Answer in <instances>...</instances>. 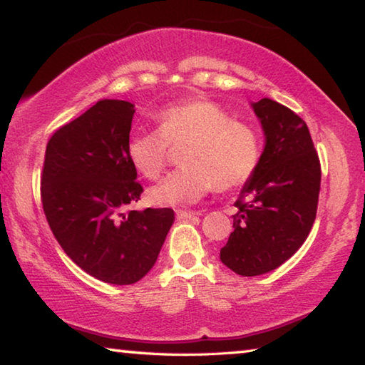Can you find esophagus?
<instances>
[{
	"label": "esophagus",
	"instance_id": "obj_1",
	"mask_svg": "<svg viewBox=\"0 0 365 365\" xmlns=\"http://www.w3.org/2000/svg\"><path fill=\"white\" fill-rule=\"evenodd\" d=\"M197 215H200L199 212H186V210H178L176 212V217L179 220H187V218H194Z\"/></svg>",
	"mask_w": 365,
	"mask_h": 365
}]
</instances>
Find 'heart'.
Returning a JSON list of instances; mask_svg holds the SVG:
<instances>
[{"label": "heart", "mask_w": 365, "mask_h": 365, "mask_svg": "<svg viewBox=\"0 0 365 365\" xmlns=\"http://www.w3.org/2000/svg\"><path fill=\"white\" fill-rule=\"evenodd\" d=\"M153 121L157 130H137L128 139V157L140 175L157 179L168 163L171 147L184 145V166L148 190L153 204L192 205L215 186L220 190L244 186L259 170V133L212 100L194 97L170 103L155 113Z\"/></svg>", "instance_id": "obj_1"}]
</instances>
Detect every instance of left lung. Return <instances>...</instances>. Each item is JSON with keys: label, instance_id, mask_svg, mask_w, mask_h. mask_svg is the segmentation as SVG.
Wrapping results in <instances>:
<instances>
[{"label": "left lung", "instance_id": "left-lung-1", "mask_svg": "<svg viewBox=\"0 0 365 365\" xmlns=\"http://www.w3.org/2000/svg\"><path fill=\"white\" fill-rule=\"evenodd\" d=\"M265 133L259 170L235 202V231L220 259L242 277L283 265L306 241L315 222L320 160L307 124L270 98L252 105Z\"/></svg>", "mask_w": 365, "mask_h": 365}]
</instances>
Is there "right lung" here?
Here are the masks:
<instances>
[{"label":"right lung","instance_id":"obj_1","mask_svg":"<svg viewBox=\"0 0 365 365\" xmlns=\"http://www.w3.org/2000/svg\"><path fill=\"white\" fill-rule=\"evenodd\" d=\"M134 105L101 100L46 143L40 195L59 246L100 282L133 284L150 272L173 208L133 210L143 192L128 157Z\"/></svg>","mask_w":365,"mask_h":365}]
</instances>
